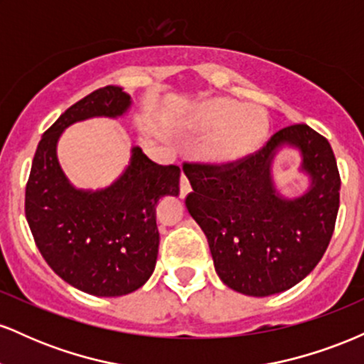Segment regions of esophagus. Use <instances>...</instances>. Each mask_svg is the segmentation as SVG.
Returning a JSON list of instances; mask_svg holds the SVG:
<instances>
[{
  "mask_svg": "<svg viewBox=\"0 0 364 364\" xmlns=\"http://www.w3.org/2000/svg\"><path fill=\"white\" fill-rule=\"evenodd\" d=\"M191 186H190V181H188V178L185 176V173L181 174V179H179V196L181 198H185V196L190 193Z\"/></svg>",
  "mask_w": 364,
  "mask_h": 364,
  "instance_id": "esophagus-1",
  "label": "esophagus"
}]
</instances>
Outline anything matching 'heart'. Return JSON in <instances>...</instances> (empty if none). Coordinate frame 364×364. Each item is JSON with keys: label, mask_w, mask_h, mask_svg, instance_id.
Here are the masks:
<instances>
[{"label": "heart", "mask_w": 364, "mask_h": 364, "mask_svg": "<svg viewBox=\"0 0 364 364\" xmlns=\"http://www.w3.org/2000/svg\"><path fill=\"white\" fill-rule=\"evenodd\" d=\"M191 123L198 129H214L203 154L215 164H231L255 152L269 133V116L260 106L225 97L203 102Z\"/></svg>", "instance_id": "b5f03b06"}]
</instances>
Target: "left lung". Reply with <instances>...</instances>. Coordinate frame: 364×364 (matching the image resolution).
<instances>
[{
  "label": "left lung",
  "instance_id": "1",
  "mask_svg": "<svg viewBox=\"0 0 364 364\" xmlns=\"http://www.w3.org/2000/svg\"><path fill=\"white\" fill-rule=\"evenodd\" d=\"M298 148L311 186L286 199L272 179L274 154ZM185 203L205 232L215 272L246 296L277 294L321 260L336 228L341 176L328 140L308 124L279 129L258 152L231 164H186Z\"/></svg>",
  "mask_w": 364,
  "mask_h": 364
}]
</instances>
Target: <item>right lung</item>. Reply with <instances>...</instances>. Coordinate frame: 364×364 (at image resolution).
I'll use <instances>...</instances> for the list:
<instances>
[{
    "label": "right lung",
    "instance_id": "1",
    "mask_svg": "<svg viewBox=\"0 0 364 364\" xmlns=\"http://www.w3.org/2000/svg\"><path fill=\"white\" fill-rule=\"evenodd\" d=\"M132 106L121 87L107 85L68 107L44 133L25 190V215L48 265L87 294L124 296L144 286L156 269V205L178 196V166H159L132 149L123 174L102 190H78L63 173L56 147L70 124L119 118Z\"/></svg>",
    "mask_w": 364,
    "mask_h": 364
}]
</instances>
